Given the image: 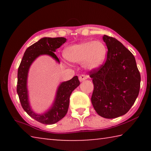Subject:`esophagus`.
Here are the masks:
<instances>
[{
    "mask_svg": "<svg viewBox=\"0 0 151 151\" xmlns=\"http://www.w3.org/2000/svg\"><path fill=\"white\" fill-rule=\"evenodd\" d=\"M88 78V75H81L79 76V81L81 82H83L84 81L86 80Z\"/></svg>",
    "mask_w": 151,
    "mask_h": 151,
    "instance_id": "esophagus-1",
    "label": "esophagus"
}]
</instances>
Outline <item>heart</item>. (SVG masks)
<instances>
[{
    "label": "heart",
    "instance_id": "1",
    "mask_svg": "<svg viewBox=\"0 0 151 151\" xmlns=\"http://www.w3.org/2000/svg\"><path fill=\"white\" fill-rule=\"evenodd\" d=\"M107 53L105 44L101 40L85 41L66 47L64 57L74 63H83L88 69H94L104 63Z\"/></svg>",
    "mask_w": 151,
    "mask_h": 151
}]
</instances>
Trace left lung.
Returning a JSON list of instances; mask_svg holds the SVG:
<instances>
[{
    "label": "left lung",
    "instance_id": "8db88e82",
    "mask_svg": "<svg viewBox=\"0 0 151 151\" xmlns=\"http://www.w3.org/2000/svg\"><path fill=\"white\" fill-rule=\"evenodd\" d=\"M108 48L105 63L89 72L94 91L91 102L101 116L114 119L125 114L139 95L140 75L131 52L115 38L104 35Z\"/></svg>",
    "mask_w": 151,
    "mask_h": 151
}]
</instances>
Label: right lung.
I'll use <instances>...</instances> for the list:
<instances>
[{
	"instance_id": "right-lung-1",
	"label": "right lung",
	"mask_w": 151,
	"mask_h": 151,
	"mask_svg": "<svg viewBox=\"0 0 151 151\" xmlns=\"http://www.w3.org/2000/svg\"><path fill=\"white\" fill-rule=\"evenodd\" d=\"M66 41L63 37H45L27 48L18 69L17 91L21 106L30 116L38 122L45 124H55L62 119L67 113L70 96L72 92L80 85L77 76L60 84L56 96L55 103L49 111L42 114H37L30 109L27 88V76L30 66L36 58L41 55H50L59 63L55 54L56 50Z\"/></svg>"
}]
</instances>
